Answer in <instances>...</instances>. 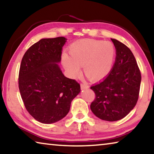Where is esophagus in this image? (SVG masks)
<instances>
[{
	"label": "esophagus",
	"instance_id": "esophagus-1",
	"mask_svg": "<svg viewBox=\"0 0 154 154\" xmlns=\"http://www.w3.org/2000/svg\"><path fill=\"white\" fill-rule=\"evenodd\" d=\"M88 88H89V85L87 83H81V88H82V90L87 89Z\"/></svg>",
	"mask_w": 154,
	"mask_h": 154
}]
</instances>
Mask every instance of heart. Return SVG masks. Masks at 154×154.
<instances>
[{"label": "heart", "instance_id": "obj_1", "mask_svg": "<svg viewBox=\"0 0 154 154\" xmlns=\"http://www.w3.org/2000/svg\"><path fill=\"white\" fill-rule=\"evenodd\" d=\"M70 56H62L63 66L72 77H79L83 66L85 75L92 80L103 79L109 74L113 66L116 49L109 41L80 39L69 47Z\"/></svg>", "mask_w": 154, "mask_h": 154}]
</instances>
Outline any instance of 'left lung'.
<instances>
[{"mask_svg": "<svg viewBox=\"0 0 154 154\" xmlns=\"http://www.w3.org/2000/svg\"><path fill=\"white\" fill-rule=\"evenodd\" d=\"M111 41L116 49V61L107 76L90 87L96 95L90 109L98 118L114 122L126 117L136 105L141 75L130 49L118 40Z\"/></svg>", "mask_w": 154, "mask_h": 154, "instance_id": "1", "label": "left lung"}]
</instances>
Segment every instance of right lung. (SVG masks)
Masks as SVG:
<instances>
[{
	"label": "right lung",
	"mask_w": 154,
	"mask_h": 154,
	"mask_svg": "<svg viewBox=\"0 0 154 154\" xmlns=\"http://www.w3.org/2000/svg\"><path fill=\"white\" fill-rule=\"evenodd\" d=\"M66 40L63 36L42 38L26 51L21 62V97L27 111L41 123H55L64 118L81 91L79 83L65 77L57 64Z\"/></svg>",
	"instance_id": "obj_1"
}]
</instances>
